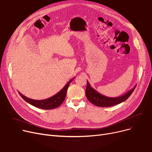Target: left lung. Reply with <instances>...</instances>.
Segmentation results:
<instances>
[{
  "instance_id": "left-lung-1",
  "label": "left lung",
  "mask_w": 152,
  "mask_h": 152,
  "mask_svg": "<svg viewBox=\"0 0 152 152\" xmlns=\"http://www.w3.org/2000/svg\"><path fill=\"white\" fill-rule=\"evenodd\" d=\"M136 85H135L132 89L127 91L123 95L118 97L111 98L102 95L101 93H98L97 91H96L95 89L91 87L87 80V85H86L85 93L86 98L89 100V102H90L94 105L100 107H110L120 104L126 101L131 95V94L133 93L134 90L136 87Z\"/></svg>"
}]
</instances>
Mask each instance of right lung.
I'll return each mask as SVG.
<instances>
[{
    "mask_svg": "<svg viewBox=\"0 0 152 152\" xmlns=\"http://www.w3.org/2000/svg\"><path fill=\"white\" fill-rule=\"evenodd\" d=\"M74 79V78H72L71 80H70L67 83V84L65 85L64 87L60 91H59L57 94H56L55 95L45 99H42V100L33 99L27 98L26 96L22 95L20 92H18V93L21 96V97L22 98L25 102H26L29 104H30L35 107L40 108V109H43V110L54 109V108H56L57 107H59V106H61V104L63 103V102L65 99V98L66 96L67 91L69 88V86L71 83V82Z\"/></svg>",
    "mask_w": 152,
    "mask_h": 152,
    "instance_id": "1",
    "label": "right lung"
}]
</instances>
